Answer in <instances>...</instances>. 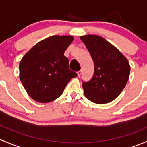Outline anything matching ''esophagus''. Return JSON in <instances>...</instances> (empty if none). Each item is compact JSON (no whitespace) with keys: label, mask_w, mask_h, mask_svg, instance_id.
I'll return each mask as SVG.
<instances>
[{"label":"esophagus","mask_w":147,"mask_h":147,"mask_svg":"<svg viewBox=\"0 0 147 147\" xmlns=\"http://www.w3.org/2000/svg\"><path fill=\"white\" fill-rule=\"evenodd\" d=\"M81 74H82V70H80V71H78V76H80V75H81Z\"/></svg>","instance_id":"34e87169"}]
</instances>
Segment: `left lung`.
<instances>
[{"instance_id": "left-lung-1", "label": "left lung", "mask_w": 147, "mask_h": 147, "mask_svg": "<svg viewBox=\"0 0 147 147\" xmlns=\"http://www.w3.org/2000/svg\"><path fill=\"white\" fill-rule=\"evenodd\" d=\"M94 63L92 79L83 82L84 96L96 104L115 100L125 87L130 74L127 57L110 42L96 35L80 37Z\"/></svg>"}]
</instances>
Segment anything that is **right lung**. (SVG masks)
<instances>
[{
  "instance_id": "add662e5",
  "label": "right lung",
  "mask_w": 147,
  "mask_h": 147,
  "mask_svg": "<svg viewBox=\"0 0 147 147\" xmlns=\"http://www.w3.org/2000/svg\"><path fill=\"white\" fill-rule=\"evenodd\" d=\"M73 40L71 35H53L38 42L23 56L19 76L32 100L40 103L54 101L71 79L78 76L69 69V60L64 55Z\"/></svg>"
}]
</instances>
